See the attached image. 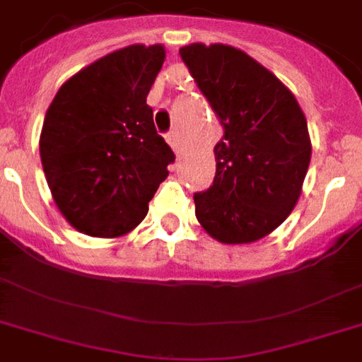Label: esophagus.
I'll return each instance as SVG.
<instances>
[{
	"label": "esophagus",
	"mask_w": 362,
	"mask_h": 362,
	"mask_svg": "<svg viewBox=\"0 0 362 362\" xmlns=\"http://www.w3.org/2000/svg\"><path fill=\"white\" fill-rule=\"evenodd\" d=\"M167 142H169L170 148L175 150L176 156H180V153H182V141H180V136H178V133H176V131H173V133H169V135H167Z\"/></svg>",
	"instance_id": "obj_1"
}]
</instances>
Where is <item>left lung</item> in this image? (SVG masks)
Returning <instances> with one entry per match:
<instances>
[{
	"instance_id": "obj_1",
	"label": "left lung",
	"mask_w": 362,
	"mask_h": 362,
	"mask_svg": "<svg viewBox=\"0 0 362 362\" xmlns=\"http://www.w3.org/2000/svg\"><path fill=\"white\" fill-rule=\"evenodd\" d=\"M180 56L223 125L214 184L195 216L223 244L261 240L293 212L312 158L308 124L284 82L240 48L192 42Z\"/></svg>"
}]
</instances>
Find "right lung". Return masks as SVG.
I'll list each match as a JSON object with an SVG mask.
<instances>
[{
  "label": "right lung",
  "mask_w": 362,
  "mask_h": 362,
  "mask_svg": "<svg viewBox=\"0 0 362 362\" xmlns=\"http://www.w3.org/2000/svg\"><path fill=\"white\" fill-rule=\"evenodd\" d=\"M163 45H129L62 84L42 122L39 152L58 210L76 231L118 238L148 214L175 152L146 98Z\"/></svg>",
  "instance_id": "1"
}]
</instances>
